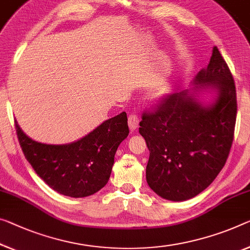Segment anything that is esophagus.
Listing matches in <instances>:
<instances>
[{"label": "esophagus", "instance_id": "obj_1", "mask_svg": "<svg viewBox=\"0 0 250 250\" xmlns=\"http://www.w3.org/2000/svg\"><path fill=\"white\" fill-rule=\"evenodd\" d=\"M138 123H140V118H138L135 114H132L128 116V126L129 129L135 130L138 127Z\"/></svg>", "mask_w": 250, "mask_h": 250}]
</instances>
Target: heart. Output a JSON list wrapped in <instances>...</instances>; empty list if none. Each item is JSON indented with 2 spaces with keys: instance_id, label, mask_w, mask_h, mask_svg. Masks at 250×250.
Wrapping results in <instances>:
<instances>
[{
  "instance_id": "obj_1",
  "label": "heart",
  "mask_w": 250,
  "mask_h": 250,
  "mask_svg": "<svg viewBox=\"0 0 250 250\" xmlns=\"http://www.w3.org/2000/svg\"><path fill=\"white\" fill-rule=\"evenodd\" d=\"M162 95H163V90L160 89V90L156 93V97H160V96H162Z\"/></svg>"
}]
</instances>
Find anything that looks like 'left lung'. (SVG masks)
<instances>
[{"mask_svg": "<svg viewBox=\"0 0 250 250\" xmlns=\"http://www.w3.org/2000/svg\"><path fill=\"white\" fill-rule=\"evenodd\" d=\"M206 89L216 94L208 105L197 99ZM236 115L235 82L213 47L208 67L198 72L190 89L167 96L153 112L142 115L149 188L171 201L189 200L207 189L228 159Z\"/></svg>", "mask_w": 250, "mask_h": 250, "instance_id": "1", "label": "left lung"}]
</instances>
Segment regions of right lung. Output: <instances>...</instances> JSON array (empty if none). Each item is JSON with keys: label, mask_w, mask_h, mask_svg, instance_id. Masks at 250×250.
Here are the masks:
<instances>
[{"label": "right lung", "mask_w": 250, "mask_h": 250, "mask_svg": "<svg viewBox=\"0 0 250 250\" xmlns=\"http://www.w3.org/2000/svg\"><path fill=\"white\" fill-rule=\"evenodd\" d=\"M19 143L36 173L60 194L83 198L108 182L118 145L127 137V116L123 112L102 123L93 132L69 144L33 141L15 121Z\"/></svg>", "instance_id": "right-lung-1"}]
</instances>
